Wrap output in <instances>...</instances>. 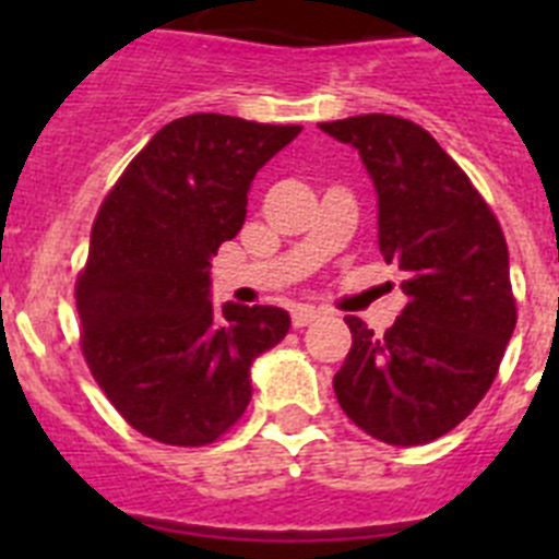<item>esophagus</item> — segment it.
Here are the masks:
<instances>
[{
    "label": "esophagus",
    "instance_id": "34e87169",
    "mask_svg": "<svg viewBox=\"0 0 559 559\" xmlns=\"http://www.w3.org/2000/svg\"><path fill=\"white\" fill-rule=\"evenodd\" d=\"M316 316H319V310H316L313 305H296L294 313H290V319H294V328H308Z\"/></svg>",
    "mask_w": 559,
    "mask_h": 559
}]
</instances>
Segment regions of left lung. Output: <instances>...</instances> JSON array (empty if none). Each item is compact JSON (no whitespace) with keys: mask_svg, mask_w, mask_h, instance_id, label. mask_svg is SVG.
I'll use <instances>...</instances> for the list:
<instances>
[{"mask_svg":"<svg viewBox=\"0 0 559 559\" xmlns=\"http://www.w3.org/2000/svg\"><path fill=\"white\" fill-rule=\"evenodd\" d=\"M319 128L355 147L367 167L378 195L380 254L408 296L380 338L347 316L353 349L333 378L335 397L369 437L426 445L478 406L515 333L507 240L426 128L389 114Z\"/></svg>","mask_w":559,"mask_h":559,"instance_id":"left-lung-1","label":"left lung"}]
</instances>
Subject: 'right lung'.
<instances>
[{
  "label": "right lung",
  "instance_id": "1",
  "mask_svg": "<svg viewBox=\"0 0 559 559\" xmlns=\"http://www.w3.org/2000/svg\"><path fill=\"white\" fill-rule=\"evenodd\" d=\"M299 126L190 114L136 153L97 212L78 280L83 355L111 406L165 445H210L251 400V364L288 335L274 305L212 308L210 260L246 221L257 170Z\"/></svg>",
  "mask_w": 559,
  "mask_h": 559
}]
</instances>
